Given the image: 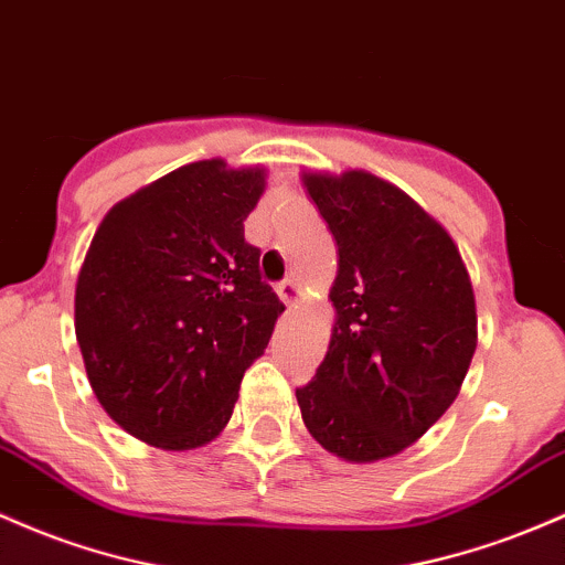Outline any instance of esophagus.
<instances>
[{"label": "esophagus", "mask_w": 565, "mask_h": 565, "mask_svg": "<svg viewBox=\"0 0 565 565\" xmlns=\"http://www.w3.org/2000/svg\"><path fill=\"white\" fill-rule=\"evenodd\" d=\"M276 292H278V297H281L284 302H287V306H295V302L302 300L300 284L292 281V278H289V281H284V284H278Z\"/></svg>", "instance_id": "obj_1"}]
</instances>
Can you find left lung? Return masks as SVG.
Returning <instances> with one entry per match:
<instances>
[{
	"instance_id": "obj_1",
	"label": "left lung",
	"mask_w": 565,
	"mask_h": 565,
	"mask_svg": "<svg viewBox=\"0 0 565 565\" xmlns=\"http://www.w3.org/2000/svg\"><path fill=\"white\" fill-rule=\"evenodd\" d=\"M338 244L330 349L297 405L351 463L402 454L443 418L477 349L472 281L450 233L364 169L302 171Z\"/></svg>"
}]
</instances>
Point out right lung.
Segmentation results:
<instances>
[{
  "instance_id": "right-lung-1",
  "label": "right lung",
  "mask_w": 565,
  "mask_h": 565,
  "mask_svg": "<svg viewBox=\"0 0 565 565\" xmlns=\"http://www.w3.org/2000/svg\"><path fill=\"white\" fill-rule=\"evenodd\" d=\"M265 177L195 160L115 203L93 235L74 289L85 373L109 418L152 448L220 437L284 313L244 238Z\"/></svg>"
}]
</instances>
